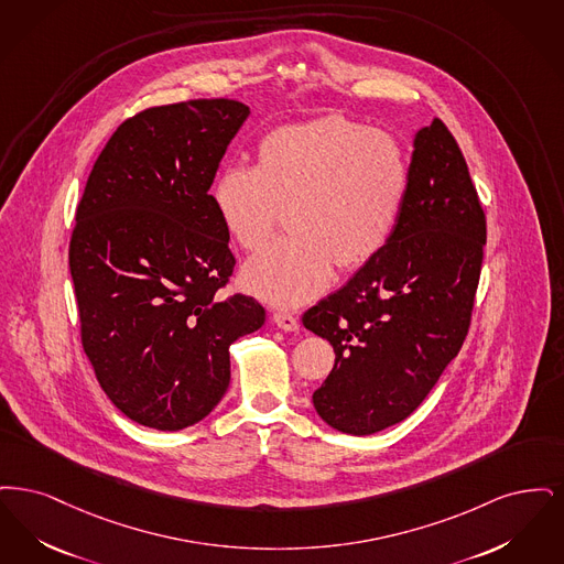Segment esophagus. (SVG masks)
<instances>
[{
    "mask_svg": "<svg viewBox=\"0 0 564 564\" xmlns=\"http://www.w3.org/2000/svg\"><path fill=\"white\" fill-rule=\"evenodd\" d=\"M273 322L282 328V330H296L299 328V319L293 314H289V312H284V310H278V312H273Z\"/></svg>",
    "mask_w": 564,
    "mask_h": 564,
    "instance_id": "34e87169",
    "label": "esophagus"
}]
</instances>
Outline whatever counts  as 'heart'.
I'll return each mask as SVG.
<instances>
[{
  "label": "heart",
  "instance_id": "1",
  "mask_svg": "<svg viewBox=\"0 0 564 564\" xmlns=\"http://www.w3.org/2000/svg\"><path fill=\"white\" fill-rule=\"evenodd\" d=\"M409 192V162L392 134L339 116L268 132L254 166L220 169L210 202L225 234L252 259L242 280L273 305H301L328 284L333 263L365 268L392 240Z\"/></svg>",
  "mask_w": 564,
  "mask_h": 564
}]
</instances>
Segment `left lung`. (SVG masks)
<instances>
[{"mask_svg":"<svg viewBox=\"0 0 564 564\" xmlns=\"http://www.w3.org/2000/svg\"><path fill=\"white\" fill-rule=\"evenodd\" d=\"M487 217L466 158L442 120L421 128L392 240L303 314L335 367L314 392L335 430L368 436L411 415L466 341Z\"/></svg>","mask_w":564,"mask_h":564,"instance_id":"left-lung-1","label":"left lung"}]
</instances>
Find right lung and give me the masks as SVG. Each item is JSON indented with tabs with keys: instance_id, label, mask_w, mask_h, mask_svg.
Returning <instances> with one entry per match:
<instances>
[{
	"instance_id": "add662e5",
	"label": "right lung",
	"mask_w": 564,
	"mask_h": 564,
	"mask_svg": "<svg viewBox=\"0 0 564 564\" xmlns=\"http://www.w3.org/2000/svg\"><path fill=\"white\" fill-rule=\"evenodd\" d=\"M248 113L234 98L139 111L111 134L77 204L82 347L109 400L153 430L208 415L229 386V345L265 322L252 296H219L236 257L208 194Z\"/></svg>"
}]
</instances>
